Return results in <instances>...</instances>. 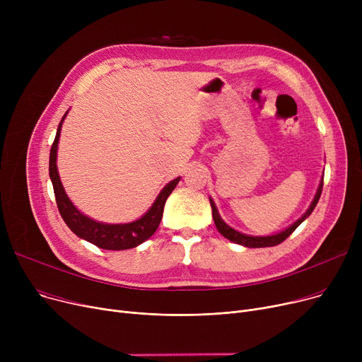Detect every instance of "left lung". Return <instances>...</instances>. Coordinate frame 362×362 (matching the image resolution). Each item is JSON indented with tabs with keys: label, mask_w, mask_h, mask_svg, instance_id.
<instances>
[{
	"label": "left lung",
	"mask_w": 362,
	"mask_h": 362,
	"mask_svg": "<svg viewBox=\"0 0 362 362\" xmlns=\"http://www.w3.org/2000/svg\"><path fill=\"white\" fill-rule=\"evenodd\" d=\"M321 191H322V182H321L320 186H318V191H317V194H315V198H314L313 204H311L310 208H308V211H307L305 214H303L298 221H295L291 227H288L286 230H283V232H280V233H277V235H272V236H248V235H243V233H240V232L232 229L230 226H227V224L221 220V217H220V214H218V211H217V208H216L213 199H210V204H211L213 218H214L217 230H218L226 239H229V240H232V242H235V243H239V245H243V246H248V248H265V246H276V245L281 243L283 240H286V239L295 232L296 227L314 211V208H315V205H317V202H318V199H320V197H321Z\"/></svg>",
	"instance_id": "left-lung-1"
}]
</instances>
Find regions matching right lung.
Segmentation results:
<instances>
[{"label":"right lung","mask_w":362,"mask_h":362,"mask_svg":"<svg viewBox=\"0 0 362 362\" xmlns=\"http://www.w3.org/2000/svg\"><path fill=\"white\" fill-rule=\"evenodd\" d=\"M66 117V114L63 116L59 129H57V135L51 146L49 152V177L52 182L54 187V195L57 201V206H59V211L64 220V223L69 226V229L78 235L79 238L93 243L95 246L103 250L108 251H123V250H130L135 248V246L141 245L146 239H149L152 235L156 233L157 227L160 226L161 217H163V210H164V204L170 194L173 192V189L179 183L180 177L171 180L170 183L165 185V187L160 192L157 197L156 202L152 204V206L146 211L145 216H142L139 220L133 221V223H126V224H105L95 221L86 216H83L81 211H78L71 201L67 198L64 187L60 182L59 171H57V145H59L60 139V130H62V123Z\"/></svg>","instance_id":"right-lung-1"}]
</instances>
